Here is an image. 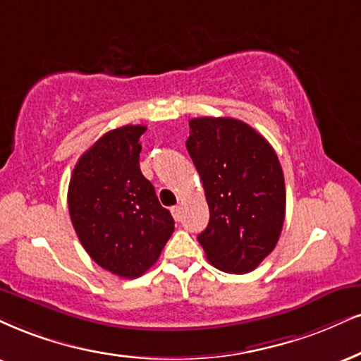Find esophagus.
<instances>
[{"label": "esophagus", "instance_id": "obj_1", "mask_svg": "<svg viewBox=\"0 0 361 361\" xmlns=\"http://www.w3.org/2000/svg\"><path fill=\"white\" fill-rule=\"evenodd\" d=\"M171 212H172L173 219L180 221V217H182V207H180V206H173V207L171 209Z\"/></svg>", "mask_w": 361, "mask_h": 361}]
</instances>
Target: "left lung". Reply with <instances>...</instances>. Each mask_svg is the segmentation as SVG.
<instances>
[{"mask_svg":"<svg viewBox=\"0 0 361 361\" xmlns=\"http://www.w3.org/2000/svg\"><path fill=\"white\" fill-rule=\"evenodd\" d=\"M185 142L209 206L197 235L207 261L226 273L256 269L276 247L286 212L283 169L269 142L241 120L201 117Z\"/></svg>","mask_w":361,"mask_h":361,"instance_id":"left-lung-1","label":"left lung"}]
</instances>
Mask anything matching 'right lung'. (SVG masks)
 I'll list each match as a JSON object with an SVG mask.
<instances>
[{
	"label": "right lung",
	"instance_id": "right-lung-1",
	"mask_svg": "<svg viewBox=\"0 0 361 361\" xmlns=\"http://www.w3.org/2000/svg\"><path fill=\"white\" fill-rule=\"evenodd\" d=\"M144 126L106 132L78 159L68 185V211L80 243L97 264L133 279L157 262L173 233L154 185L140 172Z\"/></svg>",
	"mask_w": 361,
	"mask_h": 361
}]
</instances>
